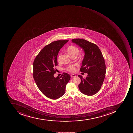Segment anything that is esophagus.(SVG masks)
<instances>
[{
	"label": "esophagus",
	"instance_id": "esophagus-1",
	"mask_svg": "<svg viewBox=\"0 0 133 133\" xmlns=\"http://www.w3.org/2000/svg\"><path fill=\"white\" fill-rule=\"evenodd\" d=\"M76 76V75L75 74H73L72 75H71V78H72V77H74Z\"/></svg>",
	"mask_w": 133,
	"mask_h": 133
}]
</instances>
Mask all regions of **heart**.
<instances>
[{"mask_svg":"<svg viewBox=\"0 0 133 133\" xmlns=\"http://www.w3.org/2000/svg\"><path fill=\"white\" fill-rule=\"evenodd\" d=\"M67 53L69 55H70L71 57H73L74 56H77L79 52V49L75 45H71L70 46H69L66 50ZM83 56V54H81V56L82 57ZM61 54H59L58 56L57 59L59 62H60L61 61ZM67 70L71 72H74L76 71V68L74 65H70L67 68Z\"/></svg>","mask_w":133,"mask_h":133,"instance_id":"1","label":"heart"}]
</instances>
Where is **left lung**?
Instances as JSON below:
<instances>
[{"mask_svg": "<svg viewBox=\"0 0 133 133\" xmlns=\"http://www.w3.org/2000/svg\"><path fill=\"white\" fill-rule=\"evenodd\" d=\"M71 41L82 49L85 54L80 71L87 73L88 76L83 78L78 75L81 80L79 89L85 95L93 96L100 90L105 77L106 67L103 56L94 43L82 39H74Z\"/></svg>", "mask_w": 133, "mask_h": 133, "instance_id": "1", "label": "left lung"}]
</instances>
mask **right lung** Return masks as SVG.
<instances>
[{
  "label": "right lung",
  "instance_id": "right-lung-1",
  "mask_svg": "<svg viewBox=\"0 0 133 133\" xmlns=\"http://www.w3.org/2000/svg\"><path fill=\"white\" fill-rule=\"evenodd\" d=\"M68 40H58L45 46L36 57L33 63V77L40 91L47 97L56 99L64 94L66 85L71 77L63 73L55 77V66L61 48Z\"/></svg>",
  "mask_w": 133,
  "mask_h": 133
}]
</instances>
